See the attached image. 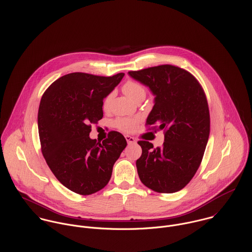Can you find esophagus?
Returning <instances> with one entry per match:
<instances>
[{
    "instance_id": "obj_1",
    "label": "esophagus",
    "mask_w": 252,
    "mask_h": 252,
    "mask_svg": "<svg viewBox=\"0 0 252 252\" xmlns=\"http://www.w3.org/2000/svg\"><path fill=\"white\" fill-rule=\"evenodd\" d=\"M125 139H126V141H127V143L128 144H135L136 143V139L134 138V137H131V136H125Z\"/></svg>"
}]
</instances>
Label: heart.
<instances>
[{
    "instance_id": "obj_1",
    "label": "heart",
    "mask_w": 252,
    "mask_h": 252,
    "mask_svg": "<svg viewBox=\"0 0 252 252\" xmlns=\"http://www.w3.org/2000/svg\"><path fill=\"white\" fill-rule=\"evenodd\" d=\"M122 91L127 96H129L132 100H134L136 102L143 101L146 95V90H145L144 85L142 83H140L139 81H136L133 79L127 80L122 85ZM111 97H112V94L109 93L104 98V100H103V108L104 109H108L109 108ZM139 121H140L139 117H118L114 120L113 124L120 131L130 133V132H133L137 128Z\"/></svg>"
}]
</instances>
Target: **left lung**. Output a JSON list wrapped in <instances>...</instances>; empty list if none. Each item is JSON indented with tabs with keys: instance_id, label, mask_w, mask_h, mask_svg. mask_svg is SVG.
Segmentation results:
<instances>
[{
	"instance_id": "8db88e82",
	"label": "left lung",
	"mask_w": 252,
	"mask_h": 252,
	"mask_svg": "<svg viewBox=\"0 0 252 252\" xmlns=\"http://www.w3.org/2000/svg\"><path fill=\"white\" fill-rule=\"evenodd\" d=\"M129 74L156 96L145 125L147 130H163L165 136L157 148L138 142L143 150L136 162L140 180L158 193L178 192L195 176L208 144L211 119L205 91L192 73L178 66L160 65Z\"/></svg>"
}]
</instances>
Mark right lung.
<instances>
[{"instance_id": "right-lung-1", "label": "right lung", "mask_w": 252, "mask_h": 252, "mask_svg": "<svg viewBox=\"0 0 252 252\" xmlns=\"http://www.w3.org/2000/svg\"><path fill=\"white\" fill-rule=\"evenodd\" d=\"M124 76L72 72L55 80L43 93L37 127L41 153L65 187L79 195L103 189L112 167L126 147L122 134L110 131L102 143L91 140V124L103 118V100Z\"/></svg>"}]
</instances>
